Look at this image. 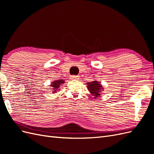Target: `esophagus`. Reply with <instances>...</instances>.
<instances>
[{"mask_svg": "<svg viewBox=\"0 0 154 154\" xmlns=\"http://www.w3.org/2000/svg\"><path fill=\"white\" fill-rule=\"evenodd\" d=\"M78 77H79V76H78L74 75V76H71V78L72 79V80H78V79H79Z\"/></svg>", "mask_w": 154, "mask_h": 154, "instance_id": "34e87169", "label": "esophagus"}]
</instances>
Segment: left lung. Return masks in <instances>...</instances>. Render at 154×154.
Returning a JSON list of instances; mask_svg holds the SVG:
<instances>
[{
  "mask_svg": "<svg viewBox=\"0 0 154 154\" xmlns=\"http://www.w3.org/2000/svg\"><path fill=\"white\" fill-rule=\"evenodd\" d=\"M87 84L88 89L92 96H94L95 97H98L100 96V92L102 90H103V87H102L99 82L92 81L87 83Z\"/></svg>",
  "mask_w": 154,
  "mask_h": 154,
  "instance_id": "obj_1",
  "label": "left lung"
}]
</instances>
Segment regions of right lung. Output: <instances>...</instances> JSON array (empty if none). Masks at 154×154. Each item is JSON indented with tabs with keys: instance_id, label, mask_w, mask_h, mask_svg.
Masks as SVG:
<instances>
[{
	"instance_id": "add662e5",
	"label": "right lung",
	"mask_w": 154,
	"mask_h": 154,
	"mask_svg": "<svg viewBox=\"0 0 154 154\" xmlns=\"http://www.w3.org/2000/svg\"><path fill=\"white\" fill-rule=\"evenodd\" d=\"M64 80H58L57 81H54L51 84V87H52L53 89V92L55 93L57 92V91L60 89V87L61 86L63 83H64Z\"/></svg>"
}]
</instances>
